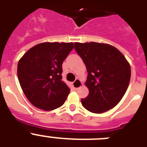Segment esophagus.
<instances>
[{
	"label": "esophagus",
	"instance_id": "1",
	"mask_svg": "<svg viewBox=\"0 0 147 147\" xmlns=\"http://www.w3.org/2000/svg\"><path fill=\"white\" fill-rule=\"evenodd\" d=\"M82 82L80 81L79 79H76V80H75L74 82H73V86H74V88H75V89H78V88H80V87L82 86Z\"/></svg>",
	"mask_w": 147,
	"mask_h": 147
}]
</instances>
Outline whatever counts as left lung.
<instances>
[{"label":"left lung","mask_w":147,"mask_h":147,"mask_svg":"<svg viewBox=\"0 0 147 147\" xmlns=\"http://www.w3.org/2000/svg\"><path fill=\"white\" fill-rule=\"evenodd\" d=\"M74 49L86 66L85 85L89 94L82 105L94 113L113 108L126 93L130 80V66L124 56L112 45L98 42H75Z\"/></svg>","instance_id":"obj_1"}]
</instances>
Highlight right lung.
I'll return each mask as SVG.
<instances>
[{"mask_svg": "<svg viewBox=\"0 0 147 147\" xmlns=\"http://www.w3.org/2000/svg\"><path fill=\"white\" fill-rule=\"evenodd\" d=\"M73 49L72 42H42L18 62V80L34 107L52 110L65 103L71 90L62 81V65Z\"/></svg>", "mask_w": 147, "mask_h": 147, "instance_id": "1", "label": "right lung"}]
</instances>
